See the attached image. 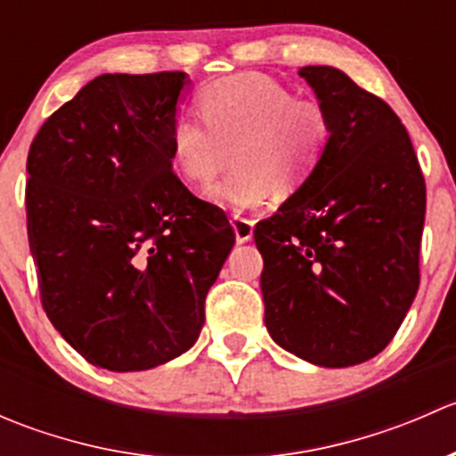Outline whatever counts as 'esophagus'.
<instances>
[{"label":"esophagus","mask_w":456,"mask_h":456,"mask_svg":"<svg viewBox=\"0 0 456 456\" xmlns=\"http://www.w3.org/2000/svg\"><path fill=\"white\" fill-rule=\"evenodd\" d=\"M233 232H236V240L238 242H249L254 238V220L245 218V216H233Z\"/></svg>","instance_id":"esophagus-1"}]
</instances>
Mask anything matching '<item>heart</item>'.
Returning a JSON list of instances; mask_svg holds the SVG:
<instances>
[{
	"instance_id": "1",
	"label": "heart",
	"mask_w": 456,
	"mask_h": 456,
	"mask_svg": "<svg viewBox=\"0 0 456 456\" xmlns=\"http://www.w3.org/2000/svg\"><path fill=\"white\" fill-rule=\"evenodd\" d=\"M200 118L181 117L169 134L172 165L185 181L209 185L236 160V169L209 191L229 209H254L275 185L300 187L330 147L335 118L320 96L296 92L265 75L214 81L199 94Z\"/></svg>"
}]
</instances>
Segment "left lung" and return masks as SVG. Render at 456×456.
Wrapping results in <instances>:
<instances>
[{
    "label": "left lung",
    "mask_w": 456,
    "mask_h": 456,
    "mask_svg": "<svg viewBox=\"0 0 456 456\" xmlns=\"http://www.w3.org/2000/svg\"><path fill=\"white\" fill-rule=\"evenodd\" d=\"M300 77L335 136L315 172L254 229L265 324L293 355L344 369L384 351L419 289L426 181L384 99L330 66Z\"/></svg>",
    "instance_id": "obj_1"
}]
</instances>
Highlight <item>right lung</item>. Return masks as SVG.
Returning a JSON list of instances; mask_svg holds the SVG:
<instances>
[{"instance_id":"1","label":"right lung","mask_w":456,"mask_h":456,"mask_svg":"<svg viewBox=\"0 0 456 456\" xmlns=\"http://www.w3.org/2000/svg\"><path fill=\"white\" fill-rule=\"evenodd\" d=\"M185 72L101 75L30 142L28 245L41 306L90 364L147 370L199 339L236 233L172 169Z\"/></svg>"}]
</instances>
